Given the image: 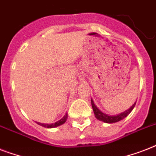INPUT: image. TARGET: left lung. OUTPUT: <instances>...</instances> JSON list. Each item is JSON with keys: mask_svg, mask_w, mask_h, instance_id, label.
Masks as SVG:
<instances>
[{"mask_svg": "<svg viewBox=\"0 0 156 156\" xmlns=\"http://www.w3.org/2000/svg\"><path fill=\"white\" fill-rule=\"evenodd\" d=\"M136 102L132 105V106L129 108V109H127L126 111L121 112V113L118 114V115H116V116H110V115H108V114L104 113L103 112H101L100 109L98 108L96 105L94 104V101L91 100V106H92L93 111H94V114H95V117L99 120V121H104L105 123H115V122H117V121H120L121 120H123L125 117L128 116L129 114L130 113L131 111L133 110L134 106H135Z\"/></svg>", "mask_w": 156, "mask_h": 156, "instance_id": "obj_1", "label": "left lung"}]
</instances>
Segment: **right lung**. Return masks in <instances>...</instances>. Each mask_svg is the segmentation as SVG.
<instances>
[{
	"label": "right lung",
	"mask_w": 156,
	"mask_h": 156,
	"mask_svg": "<svg viewBox=\"0 0 156 156\" xmlns=\"http://www.w3.org/2000/svg\"><path fill=\"white\" fill-rule=\"evenodd\" d=\"M67 116H68V115L66 114V115L63 116V118H61L60 121H56V122L52 124H43V123H40V122H37V124L41 126H44V127H45V128H55V127H57V126L63 125V124L66 121V120H67Z\"/></svg>",
	"instance_id": "1"
}]
</instances>
